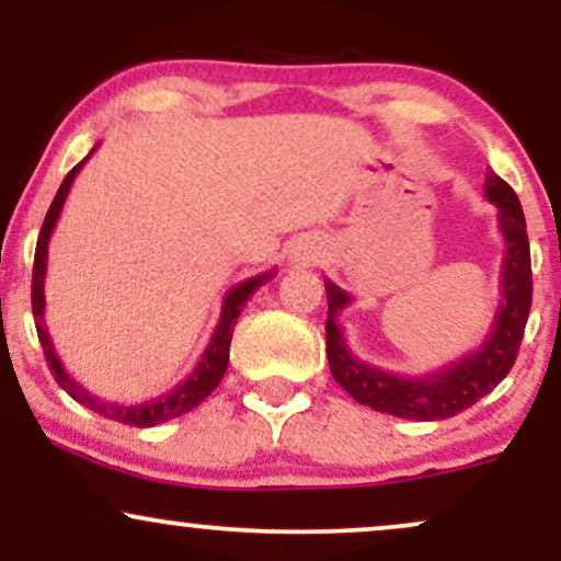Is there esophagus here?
<instances>
[{
	"instance_id": "34e87169",
	"label": "esophagus",
	"mask_w": 561,
	"mask_h": 561,
	"mask_svg": "<svg viewBox=\"0 0 561 561\" xmlns=\"http://www.w3.org/2000/svg\"><path fill=\"white\" fill-rule=\"evenodd\" d=\"M321 255H324V244L317 242V240H300V242L293 248V261H295V263L319 261Z\"/></svg>"
}]
</instances>
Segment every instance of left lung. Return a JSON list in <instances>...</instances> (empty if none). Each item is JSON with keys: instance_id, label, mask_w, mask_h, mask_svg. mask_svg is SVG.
<instances>
[{"instance_id": "1", "label": "left lung", "mask_w": 561, "mask_h": 561, "mask_svg": "<svg viewBox=\"0 0 561 561\" xmlns=\"http://www.w3.org/2000/svg\"><path fill=\"white\" fill-rule=\"evenodd\" d=\"M485 197L499 208V229L504 234L506 253L501 261L499 311L478 351H469L456 362L420 377H403L366 364L347 347L345 332L337 321L343 308L351 306V295L332 279H324L327 306H330L327 358L334 382L351 392L353 401L401 420H448L485 398L508 375L523 343L533 302L530 242H527L523 205L512 186L493 171L485 173Z\"/></svg>"}]
</instances>
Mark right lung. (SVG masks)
<instances>
[{"mask_svg":"<svg viewBox=\"0 0 561 561\" xmlns=\"http://www.w3.org/2000/svg\"><path fill=\"white\" fill-rule=\"evenodd\" d=\"M92 152H89V156H92ZM89 156L83 158L79 165H73L68 176L62 179L60 190H57L53 205H49V210H47V218H44V224H42V231H38L36 255H34V279H31V306H34L36 332H38V340H42L44 358H47V364H49V369H53L57 385H60V388L66 390L70 398H73V401H79L81 405H87V409H92L100 416H107V420H113V422L134 424V427H156V424H160V422H169V420H173V416H182V414H186V411H192L195 405L203 403L205 398H208L210 392L218 388V382H221L224 371H227V366H229L231 332H234V324H237V319H240L244 302L250 300V295H253L255 289L263 285V282L272 279L274 272H263L259 276H250V279H244V282H240V285H234L229 289L227 298H224V306H221V317H218L216 330H214V334H210L208 347H205V353L199 356L195 369L190 371V377L182 379L176 388L163 392V396H158V398H150V401H145V403H113V401H102V398H96L94 392H89L83 385H79L73 377L68 375L66 366H62L60 358H57L53 340H49L47 324H44V306H47V302H44V276H47L49 237H53L57 218H60L62 205H66L70 184H73L76 173L81 171V165L87 163Z\"/></svg>","mask_w":561,"mask_h":561,"instance_id":"right-lung-1","label":"right lung"}]
</instances>
